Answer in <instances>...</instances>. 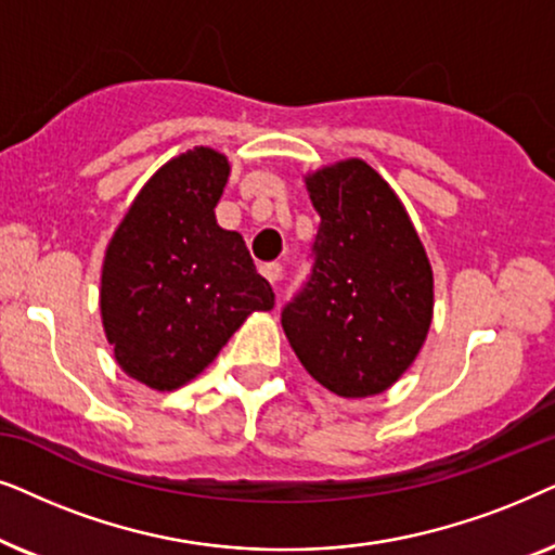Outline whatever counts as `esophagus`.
Listing matches in <instances>:
<instances>
[{"label":"esophagus","mask_w":555,"mask_h":555,"mask_svg":"<svg viewBox=\"0 0 555 555\" xmlns=\"http://www.w3.org/2000/svg\"><path fill=\"white\" fill-rule=\"evenodd\" d=\"M282 271H284L282 263H263V266H261V273H263L266 279H269L271 284H276L279 279H282Z\"/></svg>","instance_id":"obj_1"}]
</instances>
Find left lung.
<instances>
[{
	"label": "left lung",
	"mask_w": 555,
	"mask_h": 555,
	"mask_svg": "<svg viewBox=\"0 0 555 555\" xmlns=\"http://www.w3.org/2000/svg\"><path fill=\"white\" fill-rule=\"evenodd\" d=\"M320 231L307 282L286 301V337L314 380L365 398L401 378L434 309L426 250L386 180L360 159L307 177Z\"/></svg>",
	"instance_id": "1"
}]
</instances>
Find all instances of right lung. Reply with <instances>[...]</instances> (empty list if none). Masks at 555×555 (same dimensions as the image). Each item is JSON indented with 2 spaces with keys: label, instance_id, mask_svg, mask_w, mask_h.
I'll list each match as a JSON object with an SVG mask.
<instances>
[{
  "label": "right lung",
  "instance_id": "obj_1",
  "mask_svg": "<svg viewBox=\"0 0 555 555\" xmlns=\"http://www.w3.org/2000/svg\"><path fill=\"white\" fill-rule=\"evenodd\" d=\"M223 154L197 146L167 162L108 243L101 314L118 365L157 390L212 363L243 320L273 307L246 241L216 223Z\"/></svg>",
  "mask_w": 555,
  "mask_h": 555
}]
</instances>
